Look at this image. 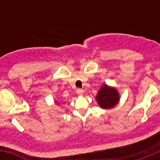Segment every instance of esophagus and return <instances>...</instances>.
Masks as SVG:
<instances>
[{"mask_svg":"<svg viewBox=\"0 0 160 160\" xmlns=\"http://www.w3.org/2000/svg\"><path fill=\"white\" fill-rule=\"evenodd\" d=\"M77 93L78 95H82L83 93V89H77Z\"/></svg>","mask_w":160,"mask_h":160,"instance_id":"34e87169","label":"esophagus"}]
</instances>
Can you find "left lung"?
Masks as SVG:
<instances>
[{
    "label": "left lung",
    "mask_w": 160,
    "mask_h": 160,
    "mask_svg": "<svg viewBox=\"0 0 160 160\" xmlns=\"http://www.w3.org/2000/svg\"><path fill=\"white\" fill-rule=\"evenodd\" d=\"M97 101L102 108H111L118 102L119 95L116 89L104 85L97 95Z\"/></svg>",
    "instance_id": "1"
}]
</instances>
